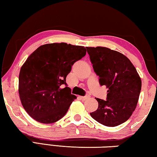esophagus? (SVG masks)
<instances>
[{"instance_id": "esophagus-1", "label": "esophagus", "mask_w": 157, "mask_h": 157, "mask_svg": "<svg viewBox=\"0 0 157 157\" xmlns=\"http://www.w3.org/2000/svg\"><path fill=\"white\" fill-rule=\"evenodd\" d=\"M89 98H90V95H85V96L80 97V98H81V99H82V100H87V99H89Z\"/></svg>"}]
</instances>
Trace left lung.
<instances>
[{"label":"left lung","mask_w":157,"mask_h":157,"mask_svg":"<svg viewBox=\"0 0 157 157\" xmlns=\"http://www.w3.org/2000/svg\"><path fill=\"white\" fill-rule=\"evenodd\" d=\"M86 48L100 84L109 89L107 100L95 98L98 109L90 115L103 125L118 126L128 120L136 109L141 79L134 66L122 53L105 47Z\"/></svg>","instance_id":"8db88e82"}]
</instances>
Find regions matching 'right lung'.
Here are the masks:
<instances>
[{
    "label": "right lung",
    "mask_w": 157,
    "mask_h": 157,
    "mask_svg": "<svg viewBox=\"0 0 157 157\" xmlns=\"http://www.w3.org/2000/svg\"><path fill=\"white\" fill-rule=\"evenodd\" d=\"M86 52L84 46L54 43L39 46L28 57L21 68L18 94L32 118L50 124L64 116L77 98L67 86L66 76Z\"/></svg>",
    "instance_id": "1"
}]
</instances>
